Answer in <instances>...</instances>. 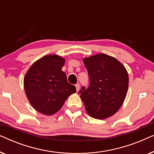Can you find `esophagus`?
Returning a JSON list of instances; mask_svg holds the SVG:
<instances>
[{"label":"esophagus","instance_id":"34e87169","mask_svg":"<svg viewBox=\"0 0 154 154\" xmlns=\"http://www.w3.org/2000/svg\"><path fill=\"white\" fill-rule=\"evenodd\" d=\"M75 86V88H76V90H77V92H78L79 90V89H80V84L79 83H77Z\"/></svg>","mask_w":154,"mask_h":154}]
</instances>
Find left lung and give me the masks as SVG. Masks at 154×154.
I'll return each instance as SVG.
<instances>
[{
	"mask_svg": "<svg viewBox=\"0 0 154 154\" xmlns=\"http://www.w3.org/2000/svg\"><path fill=\"white\" fill-rule=\"evenodd\" d=\"M89 75L87 88L79 91L85 110L90 116L105 119L113 116L123 104L128 92V74L116 59L98 54L83 59Z\"/></svg>",
	"mask_w": 154,
	"mask_h": 154,
	"instance_id": "left-lung-1",
	"label": "left lung"
}]
</instances>
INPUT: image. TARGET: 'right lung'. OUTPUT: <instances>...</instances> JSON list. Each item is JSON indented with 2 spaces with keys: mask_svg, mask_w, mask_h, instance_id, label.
Segmentation results:
<instances>
[{
  "mask_svg": "<svg viewBox=\"0 0 154 154\" xmlns=\"http://www.w3.org/2000/svg\"><path fill=\"white\" fill-rule=\"evenodd\" d=\"M64 59L56 54L44 56L33 63L24 79L26 95L33 108L50 116L62 108L66 99L76 92L62 71Z\"/></svg>",
  "mask_w": 154,
  "mask_h": 154,
  "instance_id": "1",
  "label": "right lung"
}]
</instances>
